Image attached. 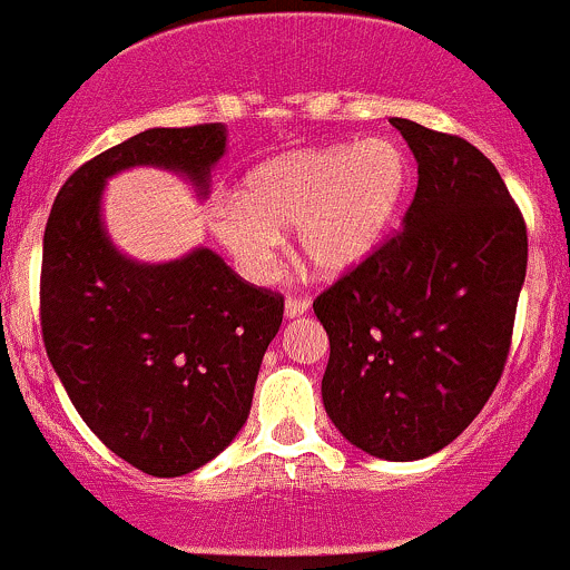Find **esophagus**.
<instances>
[{"instance_id":"esophagus-1","label":"esophagus","mask_w":570,"mask_h":570,"mask_svg":"<svg viewBox=\"0 0 570 570\" xmlns=\"http://www.w3.org/2000/svg\"><path fill=\"white\" fill-rule=\"evenodd\" d=\"M308 308H312V301H308V297H289V301L284 303V314H286V320L301 317V314H306Z\"/></svg>"}]
</instances>
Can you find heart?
Wrapping results in <instances>:
<instances>
[{"instance_id": "1", "label": "heart", "mask_w": 570, "mask_h": 570, "mask_svg": "<svg viewBox=\"0 0 570 570\" xmlns=\"http://www.w3.org/2000/svg\"><path fill=\"white\" fill-rule=\"evenodd\" d=\"M411 159L386 137L358 146L308 148L258 165L243 198L215 206V237L253 281L269 278L281 232L297 228V248L322 275L366 262L405 212Z\"/></svg>"}]
</instances>
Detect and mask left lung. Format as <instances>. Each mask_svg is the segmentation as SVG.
Instances as JSON below:
<instances>
[{"label": "left lung", "mask_w": 570, "mask_h": 570, "mask_svg": "<svg viewBox=\"0 0 570 570\" xmlns=\"http://www.w3.org/2000/svg\"><path fill=\"white\" fill-rule=\"evenodd\" d=\"M419 163L402 232L314 301L331 358L322 402L366 455L419 461L458 439L502 377L527 226L491 159L392 118Z\"/></svg>", "instance_id": "left-lung-1"}]
</instances>
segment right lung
Wrapping results in <instances>:
<instances>
[{
    "mask_svg": "<svg viewBox=\"0 0 570 570\" xmlns=\"http://www.w3.org/2000/svg\"><path fill=\"white\" fill-rule=\"evenodd\" d=\"M223 154V124L146 129L73 170L46 223V355L85 424L151 476L189 474L237 439L284 297L256 289L209 248L163 264L124 256L101 220V195L107 178L151 165L206 198Z\"/></svg>",
    "mask_w": 570,
    "mask_h": 570,
    "instance_id": "add662e5",
    "label": "right lung"
}]
</instances>
